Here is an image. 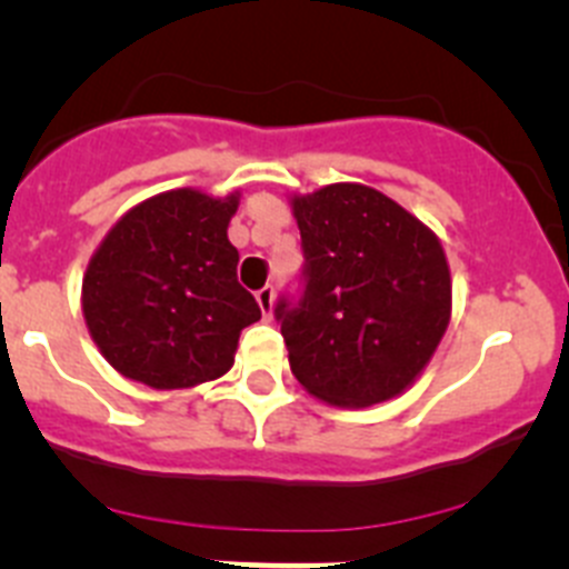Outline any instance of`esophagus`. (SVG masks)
I'll return each mask as SVG.
<instances>
[{
  "label": "esophagus",
  "instance_id": "esophagus-1",
  "mask_svg": "<svg viewBox=\"0 0 569 569\" xmlns=\"http://www.w3.org/2000/svg\"><path fill=\"white\" fill-rule=\"evenodd\" d=\"M256 300H258V308H261L263 319L272 317V306H274V289H272V286H263V289H258Z\"/></svg>",
  "mask_w": 569,
  "mask_h": 569
}]
</instances>
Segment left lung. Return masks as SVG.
I'll use <instances>...</instances> for the list:
<instances>
[{
    "mask_svg": "<svg viewBox=\"0 0 569 569\" xmlns=\"http://www.w3.org/2000/svg\"><path fill=\"white\" fill-rule=\"evenodd\" d=\"M306 252V291L280 321L291 375L336 407L396 399L421 377L451 319L440 239L366 183L291 194Z\"/></svg>",
    "mask_w": 569,
    "mask_h": 569,
    "instance_id": "obj_1",
    "label": "left lung"
}]
</instances>
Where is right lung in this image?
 Segmentation results:
<instances>
[{"mask_svg": "<svg viewBox=\"0 0 569 569\" xmlns=\"http://www.w3.org/2000/svg\"><path fill=\"white\" fill-rule=\"evenodd\" d=\"M237 209L239 192H159L126 211L90 256L84 325L126 380L178 391L220 380L233 366L239 336L261 319L228 242Z\"/></svg>", "mask_w": 569, "mask_h": 569, "instance_id": "obj_1", "label": "right lung"}]
</instances>
